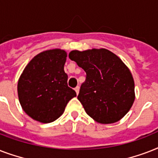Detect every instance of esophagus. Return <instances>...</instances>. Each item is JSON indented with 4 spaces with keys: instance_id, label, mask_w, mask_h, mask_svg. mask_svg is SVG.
I'll use <instances>...</instances> for the list:
<instances>
[{
    "instance_id": "obj_1",
    "label": "esophagus",
    "mask_w": 158,
    "mask_h": 158,
    "mask_svg": "<svg viewBox=\"0 0 158 158\" xmlns=\"http://www.w3.org/2000/svg\"><path fill=\"white\" fill-rule=\"evenodd\" d=\"M74 90H75V92H76L77 94H79V87L77 86L74 88Z\"/></svg>"
}]
</instances>
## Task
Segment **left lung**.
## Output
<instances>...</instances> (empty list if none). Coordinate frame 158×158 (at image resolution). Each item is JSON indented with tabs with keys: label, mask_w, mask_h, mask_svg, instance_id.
I'll list each match as a JSON object with an SVG mask.
<instances>
[{
	"label": "left lung",
	"mask_w": 158,
	"mask_h": 158,
	"mask_svg": "<svg viewBox=\"0 0 158 158\" xmlns=\"http://www.w3.org/2000/svg\"><path fill=\"white\" fill-rule=\"evenodd\" d=\"M69 57L86 72L78 99L87 114L101 124L120 120L135 101V82L130 69L106 49L72 51Z\"/></svg>",
	"instance_id": "8db88e82"
}]
</instances>
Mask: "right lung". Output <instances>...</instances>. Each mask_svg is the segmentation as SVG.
<instances>
[{"label":"right lung","mask_w":158,"mask_h":158,"mask_svg":"<svg viewBox=\"0 0 158 158\" xmlns=\"http://www.w3.org/2000/svg\"><path fill=\"white\" fill-rule=\"evenodd\" d=\"M66 52L53 49L37 55L23 69L18 82L23 110L33 120L51 123L63 114L70 99L76 97L67 84L64 71Z\"/></svg>","instance_id":"add662e5"}]
</instances>
